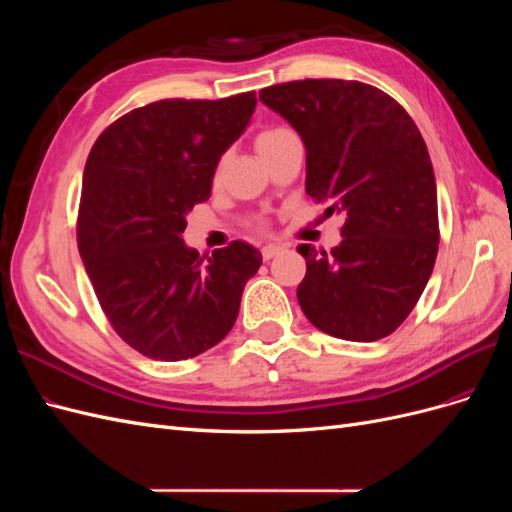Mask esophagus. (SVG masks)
I'll list each match as a JSON object with an SVG mask.
<instances>
[{"label":"esophagus","instance_id":"34e87169","mask_svg":"<svg viewBox=\"0 0 512 512\" xmlns=\"http://www.w3.org/2000/svg\"><path fill=\"white\" fill-rule=\"evenodd\" d=\"M280 252H282V245H265V247H262V258L271 260V258H275Z\"/></svg>","mask_w":512,"mask_h":512}]
</instances>
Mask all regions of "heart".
Returning <instances> with one entry per match:
<instances>
[{
	"label": "heart",
	"mask_w": 512,
	"mask_h": 512,
	"mask_svg": "<svg viewBox=\"0 0 512 512\" xmlns=\"http://www.w3.org/2000/svg\"><path fill=\"white\" fill-rule=\"evenodd\" d=\"M286 132H290V130H286V128H267V130H262L258 136H256V149L260 151V149H265L267 145H271L273 141H277V138L280 136H284ZM222 173V168H218V175Z\"/></svg>",
	"instance_id": "heart-1"
}]
</instances>
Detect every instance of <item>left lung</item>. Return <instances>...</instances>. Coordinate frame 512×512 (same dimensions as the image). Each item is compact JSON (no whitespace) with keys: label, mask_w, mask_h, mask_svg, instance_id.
Masks as SVG:
<instances>
[{"label":"left lung","mask_w":512,"mask_h":512,"mask_svg":"<svg viewBox=\"0 0 512 512\" xmlns=\"http://www.w3.org/2000/svg\"><path fill=\"white\" fill-rule=\"evenodd\" d=\"M258 96L303 138L305 192L344 218L331 254L299 245L303 314L348 342L391 335L421 299L440 241L436 177L416 123L359 81H290Z\"/></svg>","instance_id":"8db88e82"}]
</instances>
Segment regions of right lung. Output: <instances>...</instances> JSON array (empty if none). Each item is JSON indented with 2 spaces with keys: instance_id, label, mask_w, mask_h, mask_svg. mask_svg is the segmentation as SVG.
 Returning a JSON list of instances; mask_svg holds the SVG:
<instances>
[{
  "instance_id": "obj_1",
  "label": "right lung",
  "mask_w": 512,
  "mask_h": 512,
  "mask_svg": "<svg viewBox=\"0 0 512 512\" xmlns=\"http://www.w3.org/2000/svg\"><path fill=\"white\" fill-rule=\"evenodd\" d=\"M254 108V91L151 102L113 121L89 151L79 252L111 327L149 359L183 361L220 344L260 267L245 241L200 256L181 239Z\"/></svg>"
}]
</instances>
